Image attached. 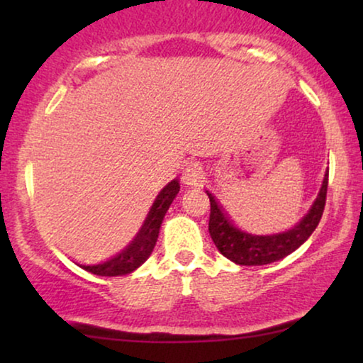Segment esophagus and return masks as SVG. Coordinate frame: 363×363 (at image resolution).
Instances as JSON below:
<instances>
[{"label": "esophagus", "mask_w": 363, "mask_h": 363, "mask_svg": "<svg viewBox=\"0 0 363 363\" xmlns=\"http://www.w3.org/2000/svg\"><path fill=\"white\" fill-rule=\"evenodd\" d=\"M182 180H183V183H185V185H190V186H198V185H200V183L203 182V170H201V167L198 165L196 162L188 163L185 170H183Z\"/></svg>", "instance_id": "obj_1"}]
</instances>
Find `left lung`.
<instances>
[{
    "label": "left lung",
    "mask_w": 363,
    "mask_h": 363,
    "mask_svg": "<svg viewBox=\"0 0 363 363\" xmlns=\"http://www.w3.org/2000/svg\"><path fill=\"white\" fill-rule=\"evenodd\" d=\"M327 185H329V170L325 172L324 182H322L320 191L314 205L302 218L301 223H297L289 231L267 236L250 235V233L236 228L226 216V213L223 211V206L216 201V198L210 191H206L211 205L210 223H208L211 240L223 256L240 266H262L279 261L291 255L292 251H296L302 242H306L307 238L319 225L325 206Z\"/></svg>",
    "instance_id": "1"
}]
</instances>
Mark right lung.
<instances>
[{"label":"right lung","instance_id":"1","mask_svg":"<svg viewBox=\"0 0 363 363\" xmlns=\"http://www.w3.org/2000/svg\"><path fill=\"white\" fill-rule=\"evenodd\" d=\"M178 191H180V182H178V178H175V180H172L160 193H158L150 211H148L145 221H143L140 231L137 233V236L133 238V241L125 247V250H122L118 255L101 262V264H84L81 266L82 269L97 276L112 277L130 274V272L135 271L138 266H142L143 262L148 259V256L152 255L153 247H155L163 218H165V213L168 208H170L172 201L175 200Z\"/></svg>","mask_w":363,"mask_h":363}]
</instances>
